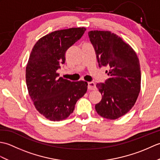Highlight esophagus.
<instances>
[{"label":"esophagus","instance_id":"1","mask_svg":"<svg viewBox=\"0 0 160 160\" xmlns=\"http://www.w3.org/2000/svg\"><path fill=\"white\" fill-rule=\"evenodd\" d=\"M88 89H89V90H96V84H95V83L93 82H88Z\"/></svg>","mask_w":160,"mask_h":160}]
</instances>
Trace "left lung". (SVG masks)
Here are the masks:
<instances>
[{
	"label": "left lung",
	"instance_id": "1",
	"mask_svg": "<svg viewBox=\"0 0 160 160\" xmlns=\"http://www.w3.org/2000/svg\"><path fill=\"white\" fill-rule=\"evenodd\" d=\"M90 41L99 67H107L109 78L96 87L102 98L95 108L109 120L127 113L136 102L141 87L140 65L137 54L120 37L108 31H90Z\"/></svg>",
	"mask_w": 160,
	"mask_h": 160
}]
</instances>
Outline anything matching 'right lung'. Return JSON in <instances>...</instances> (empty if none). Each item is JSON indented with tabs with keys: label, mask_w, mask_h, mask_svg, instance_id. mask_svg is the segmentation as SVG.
<instances>
[{
	"label": "right lung",
	"mask_w": 160,
	"mask_h": 160,
	"mask_svg": "<svg viewBox=\"0 0 160 160\" xmlns=\"http://www.w3.org/2000/svg\"><path fill=\"white\" fill-rule=\"evenodd\" d=\"M85 31L78 28L53 32L39 39L30 54L26 67L29 96L37 111L51 121L69 117L76 102L87 92V82H71L57 73L65 62L67 50Z\"/></svg>",
	"instance_id": "right-lung-1"
}]
</instances>
